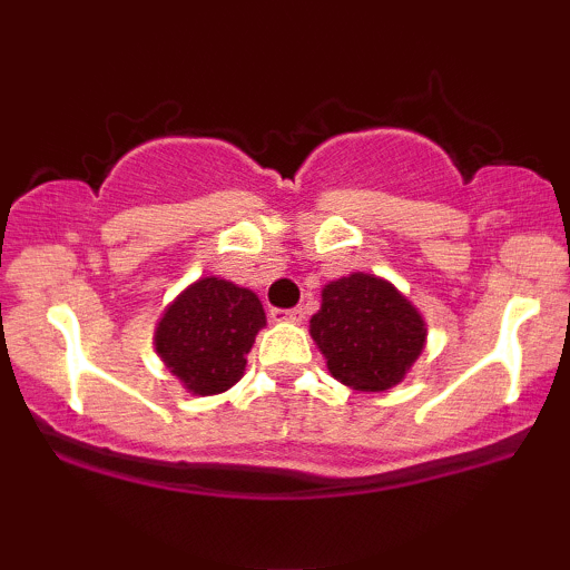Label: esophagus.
Segmentation results:
<instances>
[{
  "label": "esophagus",
  "instance_id": "34e87169",
  "mask_svg": "<svg viewBox=\"0 0 570 570\" xmlns=\"http://www.w3.org/2000/svg\"><path fill=\"white\" fill-rule=\"evenodd\" d=\"M271 318L273 322L299 324L303 322V307H271Z\"/></svg>",
  "mask_w": 570,
  "mask_h": 570
}]
</instances>
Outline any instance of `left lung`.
<instances>
[{
	"mask_svg": "<svg viewBox=\"0 0 570 570\" xmlns=\"http://www.w3.org/2000/svg\"><path fill=\"white\" fill-rule=\"evenodd\" d=\"M311 337L335 381L353 391H389L421 356L426 324L394 284L351 273L324 286Z\"/></svg>",
	"mask_w": 570,
	"mask_h": 570,
	"instance_id": "obj_1",
	"label": "left lung"
}]
</instances>
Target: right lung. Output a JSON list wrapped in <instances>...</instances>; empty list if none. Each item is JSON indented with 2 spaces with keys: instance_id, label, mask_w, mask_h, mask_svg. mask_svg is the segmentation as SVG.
<instances>
[{
  "instance_id": "add662e5",
  "label": "right lung",
  "mask_w": 570,
  "mask_h": 570,
  "mask_svg": "<svg viewBox=\"0 0 570 570\" xmlns=\"http://www.w3.org/2000/svg\"><path fill=\"white\" fill-rule=\"evenodd\" d=\"M263 326L265 311L257 294L208 276L189 284L163 311L155 351L189 394H222L244 377L246 353Z\"/></svg>"
}]
</instances>
